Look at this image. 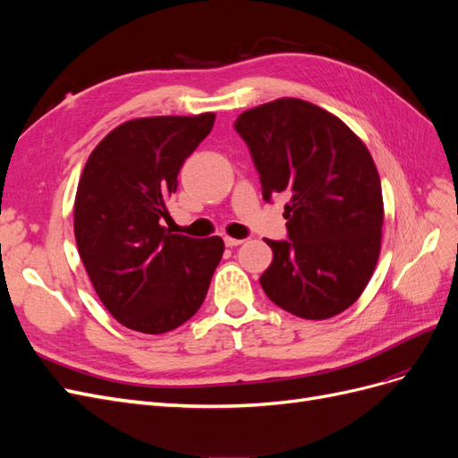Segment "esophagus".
I'll return each mask as SVG.
<instances>
[{
    "instance_id": "esophagus-1",
    "label": "esophagus",
    "mask_w": 458,
    "mask_h": 458,
    "mask_svg": "<svg viewBox=\"0 0 458 458\" xmlns=\"http://www.w3.org/2000/svg\"><path fill=\"white\" fill-rule=\"evenodd\" d=\"M224 241H225V246H229V248H233V246H239V244H242V242H244L242 239H233V237H225Z\"/></svg>"
}]
</instances>
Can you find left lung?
I'll use <instances>...</instances> for the list:
<instances>
[{"label":"left lung","mask_w":458,"mask_h":458,"mask_svg":"<svg viewBox=\"0 0 458 458\" xmlns=\"http://www.w3.org/2000/svg\"><path fill=\"white\" fill-rule=\"evenodd\" d=\"M234 130L250 148L261 195L286 192L288 241H266L263 293L311 321L335 317L363 294L380 256L384 202L369 148L313 103L284 97L244 110Z\"/></svg>","instance_id":"1"}]
</instances>
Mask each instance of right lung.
Wrapping results in <instances>:
<instances>
[{"instance_id": "right-lung-1", "label": "right lung", "mask_w": 458, "mask_h": 458, "mask_svg": "<svg viewBox=\"0 0 458 458\" xmlns=\"http://www.w3.org/2000/svg\"><path fill=\"white\" fill-rule=\"evenodd\" d=\"M216 114L120 123L93 148L74 200L78 252L103 306L143 335L182 327L199 311L224 256L219 237L191 239L160 225L177 174Z\"/></svg>"}]
</instances>
